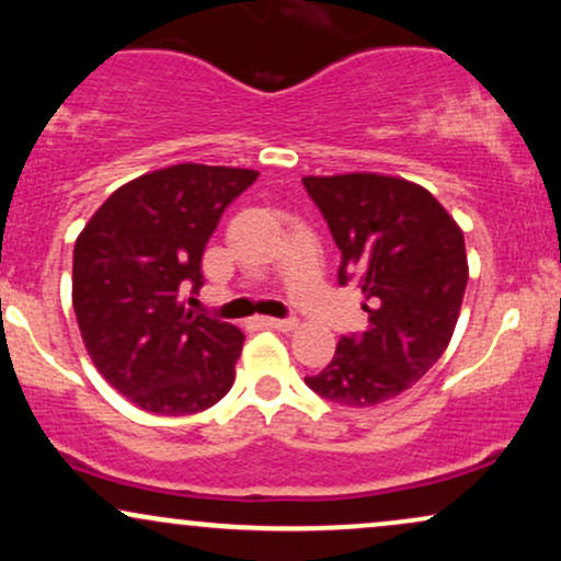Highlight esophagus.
Instances as JSON below:
<instances>
[{"mask_svg": "<svg viewBox=\"0 0 561 561\" xmlns=\"http://www.w3.org/2000/svg\"><path fill=\"white\" fill-rule=\"evenodd\" d=\"M261 324L268 327V330L289 332V330H295V327H298V319H272V317H263Z\"/></svg>", "mask_w": 561, "mask_h": 561, "instance_id": "34e87169", "label": "esophagus"}]
</instances>
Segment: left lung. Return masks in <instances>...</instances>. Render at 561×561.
I'll return each mask as SVG.
<instances>
[{
	"mask_svg": "<svg viewBox=\"0 0 561 561\" xmlns=\"http://www.w3.org/2000/svg\"><path fill=\"white\" fill-rule=\"evenodd\" d=\"M302 186L340 248L337 282H356L369 327L340 337L306 385L366 409L401 396L433 369L454 334L469 266L465 234L427 190L382 173L306 176Z\"/></svg>",
	"mask_w": 561,
	"mask_h": 561,
	"instance_id": "1",
	"label": "left lung"
}]
</instances>
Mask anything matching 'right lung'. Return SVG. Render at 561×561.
<instances>
[{"instance_id": "1", "label": "right lung", "mask_w": 561, "mask_h": 561, "mask_svg": "<svg viewBox=\"0 0 561 561\" xmlns=\"http://www.w3.org/2000/svg\"><path fill=\"white\" fill-rule=\"evenodd\" d=\"M259 171L179 163L115 190L76 240L73 311L100 375L139 409L184 416L234 385L244 334L179 300L203 287L221 214Z\"/></svg>"}]
</instances>
